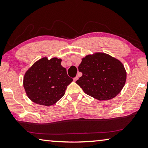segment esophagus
I'll use <instances>...</instances> for the list:
<instances>
[{
	"mask_svg": "<svg viewBox=\"0 0 148 148\" xmlns=\"http://www.w3.org/2000/svg\"><path fill=\"white\" fill-rule=\"evenodd\" d=\"M77 79H78V76H76V77H75L74 78V82H76Z\"/></svg>",
	"mask_w": 148,
	"mask_h": 148,
	"instance_id": "obj_1",
	"label": "esophagus"
}]
</instances>
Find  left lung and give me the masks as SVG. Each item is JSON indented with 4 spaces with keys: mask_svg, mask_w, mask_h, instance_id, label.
<instances>
[{
    "mask_svg": "<svg viewBox=\"0 0 148 148\" xmlns=\"http://www.w3.org/2000/svg\"><path fill=\"white\" fill-rule=\"evenodd\" d=\"M78 70L82 76L76 83L87 95L99 101L114 98L126 82L127 72L122 62L104 53L86 56Z\"/></svg>",
    "mask_w": 148,
    "mask_h": 148,
    "instance_id": "left-lung-1",
    "label": "left lung"
}]
</instances>
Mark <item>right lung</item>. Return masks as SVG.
<instances>
[{
	"instance_id": "right-lung-1",
	"label": "right lung",
	"mask_w": 148,
	"mask_h": 148,
	"mask_svg": "<svg viewBox=\"0 0 148 148\" xmlns=\"http://www.w3.org/2000/svg\"><path fill=\"white\" fill-rule=\"evenodd\" d=\"M57 57H43L27 70L23 87L27 97L34 103L51 106L64 96L67 86L73 81Z\"/></svg>"
}]
</instances>
